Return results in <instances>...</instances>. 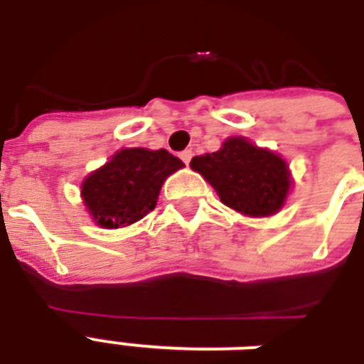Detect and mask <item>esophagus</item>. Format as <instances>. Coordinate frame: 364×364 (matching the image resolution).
Listing matches in <instances>:
<instances>
[{
    "instance_id": "34e87169",
    "label": "esophagus",
    "mask_w": 364,
    "mask_h": 364,
    "mask_svg": "<svg viewBox=\"0 0 364 364\" xmlns=\"http://www.w3.org/2000/svg\"><path fill=\"white\" fill-rule=\"evenodd\" d=\"M179 158H181L183 161H185V164H189L191 158H193V151H191V150H183L181 154H179Z\"/></svg>"
}]
</instances>
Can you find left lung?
Here are the masks:
<instances>
[{
  "label": "left lung",
  "mask_w": 364,
  "mask_h": 364,
  "mask_svg": "<svg viewBox=\"0 0 364 364\" xmlns=\"http://www.w3.org/2000/svg\"><path fill=\"white\" fill-rule=\"evenodd\" d=\"M226 206L250 216L274 214L290 187L287 164L244 138H228L218 151L191 159Z\"/></svg>",
  "instance_id": "1"
}]
</instances>
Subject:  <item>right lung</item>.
I'll use <instances>...</instances> for the list:
<instances>
[{
  "label": "right lung",
  "instance_id": "obj_1",
  "mask_svg": "<svg viewBox=\"0 0 364 364\" xmlns=\"http://www.w3.org/2000/svg\"><path fill=\"white\" fill-rule=\"evenodd\" d=\"M181 167L167 150L127 148L83 181L82 197L99 226H128L154 210L164 181Z\"/></svg>",
  "mask_w": 364,
  "mask_h": 364
}]
</instances>
